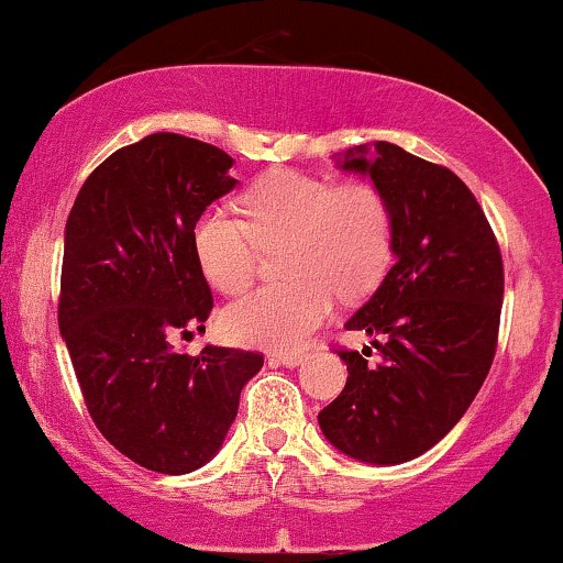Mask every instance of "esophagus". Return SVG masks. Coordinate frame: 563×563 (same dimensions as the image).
Listing matches in <instances>:
<instances>
[{
	"instance_id": "1",
	"label": "esophagus",
	"mask_w": 563,
	"mask_h": 563,
	"mask_svg": "<svg viewBox=\"0 0 563 563\" xmlns=\"http://www.w3.org/2000/svg\"><path fill=\"white\" fill-rule=\"evenodd\" d=\"M303 362L301 351H288V354H273L269 356V364H283V367H299Z\"/></svg>"
}]
</instances>
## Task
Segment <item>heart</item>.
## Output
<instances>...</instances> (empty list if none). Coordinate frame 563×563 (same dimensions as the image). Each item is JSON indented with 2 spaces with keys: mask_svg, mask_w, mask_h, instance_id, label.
<instances>
[{
  "mask_svg": "<svg viewBox=\"0 0 563 563\" xmlns=\"http://www.w3.org/2000/svg\"><path fill=\"white\" fill-rule=\"evenodd\" d=\"M246 220L207 209L194 222V254L209 286L241 294L252 286L262 252L277 254L283 283L264 286L222 314L230 341L290 351L328 320L335 294H372L393 256V217L372 183H335L277 170L241 196Z\"/></svg>",
  "mask_w": 563,
  "mask_h": 563,
  "instance_id": "b5f03b06",
  "label": "heart"
}]
</instances>
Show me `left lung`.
<instances>
[{"mask_svg":"<svg viewBox=\"0 0 563 563\" xmlns=\"http://www.w3.org/2000/svg\"><path fill=\"white\" fill-rule=\"evenodd\" d=\"M367 175L393 217L396 264L346 322L375 338L341 351L346 388L317 417L338 451L367 464L422 456L464 417L496 356L504 262L462 178L401 146L375 141L338 157Z\"/></svg>","mask_w":563,"mask_h":563,"instance_id":"obj_1","label":"left lung"}]
</instances>
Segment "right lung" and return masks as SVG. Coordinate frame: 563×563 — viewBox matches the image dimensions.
I'll use <instances>...</instances> for the list:
<instances>
[{
  "mask_svg": "<svg viewBox=\"0 0 563 563\" xmlns=\"http://www.w3.org/2000/svg\"><path fill=\"white\" fill-rule=\"evenodd\" d=\"M230 167L212 144L152 133L88 175L65 225L59 333L88 415L114 449L162 475H188L220 451L264 364L254 351L188 356L167 341L212 311L194 222L235 188Z\"/></svg>",
  "mask_w": 563,
  "mask_h": 563,
  "instance_id": "obj_1",
  "label": "right lung"
}]
</instances>
